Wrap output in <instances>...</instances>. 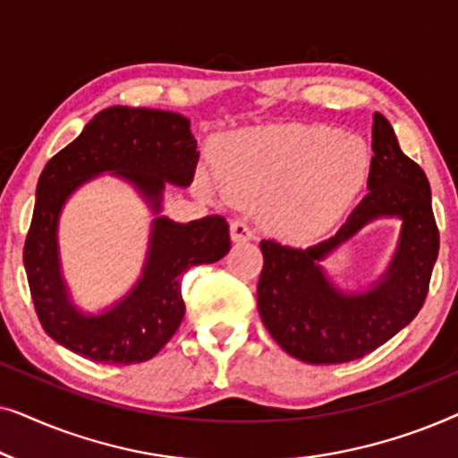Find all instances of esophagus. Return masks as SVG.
<instances>
[{"label": "esophagus", "mask_w": 458, "mask_h": 458, "mask_svg": "<svg viewBox=\"0 0 458 458\" xmlns=\"http://www.w3.org/2000/svg\"><path fill=\"white\" fill-rule=\"evenodd\" d=\"M231 240H233L235 243L250 242L252 240V229H250L243 221H233L231 223Z\"/></svg>", "instance_id": "obj_1"}]
</instances>
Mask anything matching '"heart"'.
Listing matches in <instances>:
<instances>
[{
  "label": "heart",
  "instance_id": "obj_1",
  "mask_svg": "<svg viewBox=\"0 0 458 458\" xmlns=\"http://www.w3.org/2000/svg\"><path fill=\"white\" fill-rule=\"evenodd\" d=\"M369 148L325 127L246 131L225 141L206 190L256 208L281 240H309L327 231L365 187Z\"/></svg>",
  "mask_w": 458,
  "mask_h": 458
}]
</instances>
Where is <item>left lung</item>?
I'll return each instance as SVG.
<instances>
[{
    "instance_id": "left-lung-1",
    "label": "left lung",
    "mask_w": 458,
    "mask_h": 458,
    "mask_svg": "<svg viewBox=\"0 0 458 458\" xmlns=\"http://www.w3.org/2000/svg\"><path fill=\"white\" fill-rule=\"evenodd\" d=\"M369 193L329 240L292 248L262 240L259 312L273 340L310 365H340L373 352L406 327L428 298L440 233L423 168L398 146L392 124L373 114ZM381 216L403 221L386 273L365 293H344L318 265L325 255Z\"/></svg>"
}]
</instances>
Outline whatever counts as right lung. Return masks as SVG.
I'll list each match as a JSON object with an SVG mask.
<instances>
[{"label":"right lung","mask_w":458,"mask_h":458,"mask_svg":"<svg viewBox=\"0 0 458 458\" xmlns=\"http://www.w3.org/2000/svg\"><path fill=\"white\" fill-rule=\"evenodd\" d=\"M199 152L190 121L177 112L112 106L98 112L72 143L43 168L33 221L24 242V268L46 334L85 359L104 365L149 360L183 321L181 275L229 252V225L221 215L191 223L160 216L165 185H191ZM102 172L129 180L157 218L140 281L99 316L72 304L61 277L57 221L65 199Z\"/></svg>","instance_id":"right-lung-1"}]
</instances>
